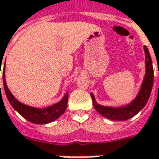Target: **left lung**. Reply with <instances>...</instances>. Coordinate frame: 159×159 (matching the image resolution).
<instances>
[{
  "label": "left lung",
  "instance_id": "8db88e82",
  "mask_svg": "<svg viewBox=\"0 0 159 159\" xmlns=\"http://www.w3.org/2000/svg\"><path fill=\"white\" fill-rule=\"evenodd\" d=\"M144 52H145V65H146V73L144 76L143 81L142 84L141 89L138 93L137 96L129 104L119 108H113V107L102 106L98 104L95 99L94 95L91 93V97L93 100V105L96 110V111L100 113L102 116L111 120H118V121H125L131 119L135 116L143 108L147 102L150 98V93L153 86V66H152V60L150 57L149 49L147 47L144 46Z\"/></svg>",
  "mask_w": 159,
  "mask_h": 159
}]
</instances>
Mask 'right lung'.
<instances>
[{
	"instance_id": "obj_1",
	"label": "right lung",
	"mask_w": 159,
	"mask_h": 159,
	"mask_svg": "<svg viewBox=\"0 0 159 159\" xmlns=\"http://www.w3.org/2000/svg\"><path fill=\"white\" fill-rule=\"evenodd\" d=\"M1 63H2V60H1ZM1 66H2V64H1ZM4 69H5V64L3 67L2 79L3 87H4V91H5L6 96H7L9 103L12 105V107L21 115L22 117L27 119L28 121H30L34 124H39V125L40 124H48V123H50V122L58 119L65 111V110L67 108V103H68V93L65 94V95L63 97V99L60 102L53 104L51 106L46 107L43 109L28 106V105H25L19 101H17L7 87L6 80H5V70Z\"/></svg>"
}]
</instances>
